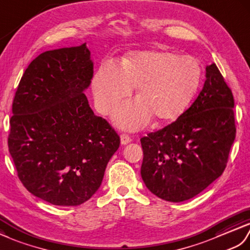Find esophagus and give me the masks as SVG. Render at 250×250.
<instances>
[{"label":"esophagus","mask_w":250,"mask_h":250,"mask_svg":"<svg viewBox=\"0 0 250 250\" xmlns=\"http://www.w3.org/2000/svg\"><path fill=\"white\" fill-rule=\"evenodd\" d=\"M131 141V138L127 135V134H122L121 135V143L122 144H127V143H129Z\"/></svg>","instance_id":"obj_1"}]
</instances>
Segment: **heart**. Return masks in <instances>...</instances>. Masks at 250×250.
Instances as JSON below:
<instances>
[{"mask_svg":"<svg viewBox=\"0 0 250 250\" xmlns=\"http://www.w3.org/2000/svg\"><path fill=\"white\" fill-rule=\"evenodd\" d=\"M202 78V67L191 55L169 51H136L121 66L104 62L93 79V94L99 112L108 114L138 86L135 101L114 112V120L127 129H139L151 120L179 118L189 106Z\"/></svg>","mask_w":250,"mask_h":250,"instance_id":"obj_1","label":"heart"}]
</instances>
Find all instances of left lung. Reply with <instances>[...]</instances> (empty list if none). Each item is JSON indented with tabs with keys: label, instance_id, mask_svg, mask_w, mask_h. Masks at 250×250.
Segmentation results:
<instances>
[{
	"label": "left lung",
	"instance_id": "8db88e82",
	"mask_svg": "<svg viewBox=\"0 0 250 250\" xmlns=\"http://www.w3.org/2000/svg\"><path fill=\"white\" fill-rule=\"evenodd\" d=\"M184 113L141 138V176L155 196L170 202L193 198L223 174L235 139L234 99L216 64Z\"/></svg>",
	"mask_w": 250,
	"mask_h": 250
}]
</instances>
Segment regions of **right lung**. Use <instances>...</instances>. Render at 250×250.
Returning a JSON list of instances; mask_svg holds the SVG:
<instances>
[{"label": "right lung", "mask_w": 250, "mask_h": 250, "mask_svg": "<svg viewBox=\"0 0 250 250\" xmlns=\"http://www.w3.org/2000/svg\"><path fill=\"white\" fill-rule=\"evenodd\" d=\"M92 77L85 43L50 50L27 66L15 94L8 149L17 174L54 205L87 201L120 146L118 132L94 114L83 93Z\"/></svg>", "instance_id": "right-lung-1"}]
</instances>
